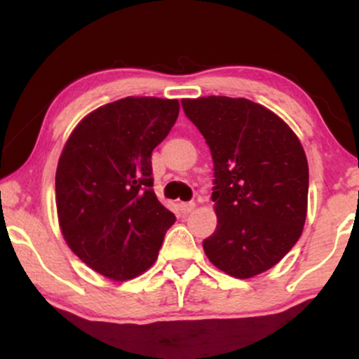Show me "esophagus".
I'll use <instances>...</instances> for the list:
<instances>
[{
    "label": "esophagus",
    "mask_w": 359,
    "mask_h": 359,
    "mask_svg": "<svg viewBox=\"0 0 359 359\" xmlns=\"http://www.w3.org/2000/svg\"><path fill=\"white\" fill-rule=\"evenodd\" d=\"M178 208L181 210V214H189V212H193V210H194L196 204L194 203H180Z\"/></svg>",
    "instance_id": "esophagus-1"
}]
</instances>
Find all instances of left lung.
Instances as JSON below:
<instances>
[{
  "instance_id": "8db88e82",
  "label": "left lung",
  "mask_w": 359,
  "mask_h": 359,
  "mask_svg": "<svg viewBox=\"0 0 359 359\" xmlns=\"http://www.w3.org/2000/svg\"><path fill=\"white\" fill-rule=\"evenodd\" d=\"M214 160L217 229L205 257L238 279L268 271L301 237L309 165L301 142L273 111L245 97L181 100Z\"/></svg>"
}]
</instances>
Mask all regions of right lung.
<instances>
[{
    "mask_svg": "<svg viewBox=\"0 0 359 359\" xmlns=\"http://www.w3.org/2000/svg\"><path fill=\"white\" fill-rule=\"evenodd\" d=\"M178 114V100L129 96L90 112L63 147L58 224L72 252L102 276L127 281L147 271L175 224L155 196L151 151Z\"/></svg>",
    "mask_w": 359,
    "mask_h": 359,
    "instance_id": "1",
    "label": "right lung"
}]
</instances>
